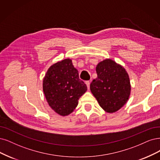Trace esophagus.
Returning a JSON list of instances; mask_svg holds the SVG:
<instances>
[{
  "label": "esophagus",
  "mask_w": 160,
  "mask_h": 160,
  "mask_svg": "<svg viewBox=\"0 0 160 160\" xmlns=\"http://www.w3.org/2000/svg\"><path fill=\"white\" fill-rule=\"evenodd\" d=\"M86 86H87V87H88V89L89 90L90 89V81H86Z\"/></svg>",
  "instance_id": "esophagus-1"
}]
</instances>
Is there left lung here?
<instances>
[{"instance_id": "8db88e82", "label": "left lung", "mask_w": 160, "mask_h": 160, "mask_svg": "<svg viewBox=\"0 0 160 160\" xmlns=\"http://www.w3.org/2000/svg\"><path fill=\"white\" fill-rule=\"evenodd\" d=\"M98 77L90 90L99 105L108 113H114L126 103L131 93L129 77L125 69L111 59L96 67Z\"/></svg>"}]
</instances>
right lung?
<instances>
[{
    "instance_id": "obj_1",
    "label": "right lung",
    "mask_w": 160,
    "mask_h": 160,
    "mask_svg": "<svg viewBox=\"0 0 160 160\" xmlns=\"http://www.w3.org/2000/svg\"><path fill=\"white\" fill-rule=\"evenodd\" d=\"M43 89L50 107L58 114L66 116L75 109L87 86L79 78L78 71L72 61L67 58L52 64L48 69L43 79Z\"/></svg>"
}]
</instances>
